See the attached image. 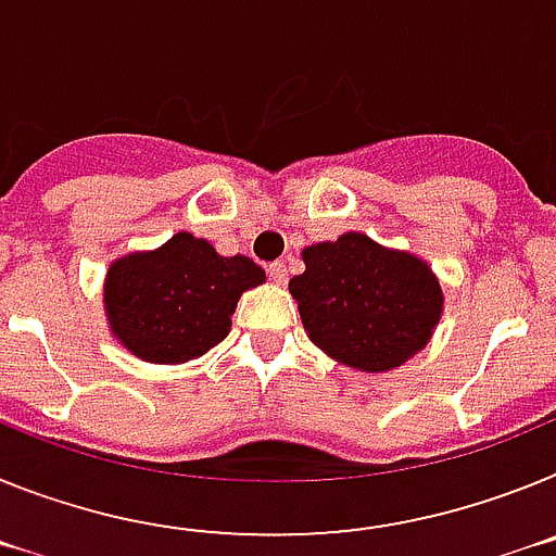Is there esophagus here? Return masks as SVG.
<instances>
[{
	"mask_svg": "<svg viewBox=\"0 0 556 556\" xmlns=\"http://www.w3.org/2000/svg\"><path fill=\"white\" fill-rule=\"evenodd\" d=\"M268 277H271L277 285H285V282H288V265H285L282 260L271 263V265H268Z\"/></svg>",
	"mask_w": 556,
	"mask_h": 556,
	"instance_id": "34e87169",
	"label": "esophagus"
}]
</instances>
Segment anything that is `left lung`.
I'll list each match as a JSON object with an SVG mask.
<instances>
[{
  "label": "left lung",
  "instance_id": "8db88e82",
  "mask_svg": "<svg viewBox=\"0 0 556 556\" xmlns=\"http://www.w3.org/2000/svg\"><path fill=\"white\" fill-rule=\"evenodd\" d=\"M288 282L318 350L361 371H389L417 355L442 316V288L425 260L346 231L302 251Z\"/></svg>",
  "mask_w": 556,
  "mask_h": 556
}]
</instances>
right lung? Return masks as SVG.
<instances>
[{"instance_id": "1", "label": "right lung", "mask_w": 556, "mask_h": 556, "mask_svg": "<svg viewBox=\"0 0 556 556\" xmlns=\"http://www.w3.org/2000/svg\"><path fill=\"white\" fill-rule=\"evenodd\" d=\"M265 282L254 260L220 257L204 238L178 231L153 251L111 263L103 305L114 338L148 364H185L229 336L243 291Z\"/></svg>"}]
</instances>
